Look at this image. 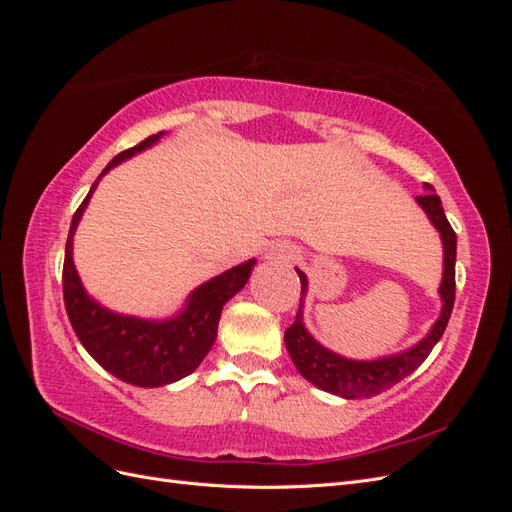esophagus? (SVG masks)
<instances>
[{"label":"esophagus","mask_w":512,"mask_h":512,"mask_svg":"<svg viewBox=\"0 0 512 512\" xmlns=\"http://www.w3.org/2000/svg\"><path fill=\"white\" fill-rule=\"evenodd\" d=\"M294 256H297V250L290 243H275L269 250L271 260H292Z\"/></svg>","instance_id":"obj_1"}]
</instances>
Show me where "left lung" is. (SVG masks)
<instances>
[{
  "mask_svg": "<svg viewBox=\"0 0 512 512\" xmlns=\"http://www.w3.org/2000/svg\"><path fill=\"white\" fill-rule=\"evenodd\" d=\"M425 188L431 190V185L425 183ZM418 205L425 209L429 220L440 230L442 243H444V277L440 284L442 294V314L438 322L433 324L431 333L423 339L421 344L414 348L401 352L397 356H386L380 361H348L344 356H337L331 350L322 348L316 339L309 335L301 322V303L299 312L294 322L286 329L284 342L290 352V359L294 367L299 369V374L316 384L318 389L346 397V399H359V397H374L386 389H391L393 384L410 376L412 371L421 365L429 352L440 342L442 333L446 331L448 318H451L453 305H455V258H457V235L453 226L448 224L446 213L442 209V200L438 194L427 192L416 196ZM301 280V299L307 288L305 275L297 269ZM299 299V301H301Z\"/></svg>",
  "mask_w": 512,
  "mask_h": 512,
  "instance_id": "obj_1",
  "label": "left lung"
}]
</instances>
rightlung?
<instances>
[{"instance_id": "right-lung-1", "label": "right lung", "mask_w": 512, "mask_h": 512, "mask_svg": "<svg viewBox=\"0 0 512 512\" xmlns=\"http://www.w3.org/2000/svg\"><path fill=\"white\" fill-rule=\"evenodd\" d=\"M162 134L164 132L151 134L138 145L121 151L119 156L108 162L102 175L121 160L156 143ZM96 185L98 181L91 185L81 207L76 209L66 241L61 280H64V303L72 329L76 337L81 339L85 350L106 371H111L115 378L134 386H145V389L177 382L192 374L211 350L215 335H218L222 307L245 286L247 277L252 273L254 260L232 267L230 271H224L222 275L196 288L188 307L173 320L147 322L108 312V309L87 297L72 262V235Z\"/></svg>"}]
</instances>
